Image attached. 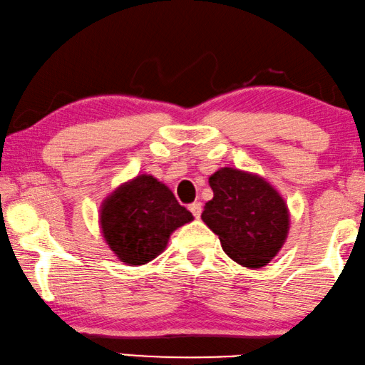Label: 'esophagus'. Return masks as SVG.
Returning <instances> with one entry per match:
<instances>
[{
	"instance_id": "esophagus-1",
	"label": "esophagus",
	"mask_w": 365,
	"mask_h": 365,
	"mask_svg": "<svg viewBox=\"0 0 365 365\" xmlns=\"http://www.w3.org/2000/svg\"><path fill=\"white\" fill-rule=\"evenodd\" d=\"M188 210L192 212V215L195 218H200V215H202V203L200 202H193L192 205H188Z\"/></svg>"
}]
</instances>
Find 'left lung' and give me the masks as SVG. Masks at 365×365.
<instances>
[{
    "mask_svg": "<svg viewBox=\"0 0 365 365\" xmlns=\"http://www.w3.org/2000/svg\"><path fill=\"white\" fill-rule=\"evenodd\" d=\"M208 182L213 198L205 205L202 220L233 261L245 268H263L289 232L283 197L264 178L238 168H220Z\"/></svg>",
    "mask_w": 365,
    "mask_h": 365,
    "instance_id": "8db88e82",
    "label": "left lung"
}]
</instances>
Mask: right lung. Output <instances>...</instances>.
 I'll return each mask as SVG.
<instances>
[{"mask_svg":"<svg viewBox=\"0 0 365 365\" xmlns=\"http://www.w3.org/2000/svg\"><path fill=\"white\" fill-rule=\"evenodd\" d=\"M193 217L172 190L152 175H138L106 198L101 228L122 263L140 266L165 250L170 235Z\"/></svg>","mask_w":365,"mask_h":365,"instance_id":"add662e5","label":"right lung"}]
</instances>
